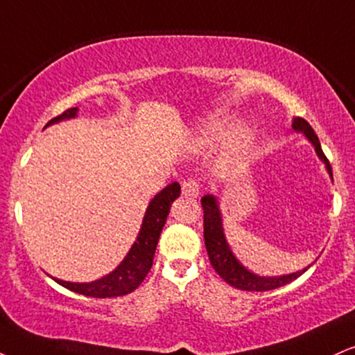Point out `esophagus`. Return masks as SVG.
Returning a JSON list of instances; mask_svg holds the SVG:
<instances>
[{
	"mask_svg": "<svg viewBox=\"0 0 355 355\" xmlns=\"http://www.w3.org/2000/svg\"><path fill=\"white\" fill-rule=\"evenodd\" d=\"M182 193L187 198H196L200 195V183L193 178H189L182 183Z\"/></svg>",
	"mask_w": 355,
	"mask_h": 355,
	"instance_id": "1",
	"label": "esophagus"
}]
</instances>
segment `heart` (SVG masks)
<instances>
[{
  "mask_svg": "<svg viewBox=\"0 0 355 355\" xmlns=\"http://www.w3.org/2000/svg\"><path fill=\"white\" fill-rule=\"evenodd\" d=\"M256 134L251 127L240 123L238 125L236 115L218 114L200 123L193 134V142L198 147L211 148L216 145H226V150L232 155H243L254 144Z\"/></svg>",
  "mask_w": 355,
  "mask_h": 355,
  "instance_id": "heart-1",
  "label": "heart"
}]
</instances>
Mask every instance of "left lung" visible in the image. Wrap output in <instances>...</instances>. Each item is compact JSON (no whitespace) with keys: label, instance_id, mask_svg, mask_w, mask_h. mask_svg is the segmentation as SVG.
<instances>
[{"label":"left lung","instance_id":"1","mask_svg":"<svg viewBox=\"0 0 355 355\" xmlns=\"http://www.w3.org/2000/svg\"><path fill=\"white\" fill-rule=\"evenodd\" d=\"M293 130L301 132L306 137L307 142L314 147V152L318 153L319 160L326 165V170L332 180V168L329 160L324 155L321 142H319L318 135L313 130V127L307 123L304 119L294 117L293 119ZM202 207H203V228H205V246H207L208 258L210 263L218 275L223 277L228 284L234 286V288L243 289V291H271V289L279 288L291 283L293 279L300 277L302 272L309 270V266H306L304 270L291 272V275H283V276H261L256 275V272L250 271L243 264L236 256L233 254L232 248H230L228 241H226L225 230H223V218H221V210L218 200L215 195H205L202 198Z\"/></svg>","mask_w":355,"mask_h":355}]
</instances>
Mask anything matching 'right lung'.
Segmentation results:
<instances>
[{
  "instance_id": "obj_1",
  "label": "right lung",
  "mask_w": 355,
  "mask_h": 355,
  "mask_svg": "<svg viewBox=\"0 0 355 355\" xmlns=\"http://www.w3.org/2000/svg\"><path fill=\"white\" fill-rule=\"evenodd\" d=\"M78 107L66 110L62 115L46 123V127L62 121H69V119H76L78 117ZM178 196H180V185L177 182L170 183L168 187H165L164 190L153 196L148 202L147 210H145L142 225H140L134 245H132L129 253L125 254L121 264L110 271L109 275L91 281V283H71V281H62L54 277L55 283L71 289V291L91 297H115L134 291L150 271L157 243H159L160 233L170 213V207Z\"/></svg>"
}]
</instances>
